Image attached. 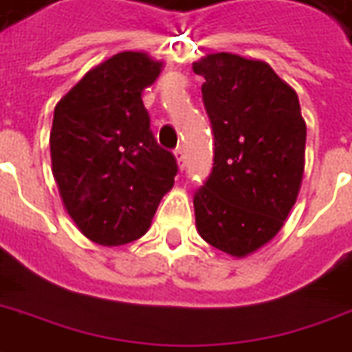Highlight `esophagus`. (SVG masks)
I'll return each instance as SVG.
<instances>
[{
  "label": "esophagus",
  "mask_w": 352,
  "mask_h": 352,
  "mask_svg": "<svg viewBox=\"0 0 352 352\" xmlns=\"http://www.w3.org/2000/svg\"><path fill=\"white\" fill-rule=\"evenodd\" d=\"M175 156H177V164H179V168L184 169V151H183V146H177Z\"/></svg>",
  "instance_id": "obj_1"
}]
</instances>
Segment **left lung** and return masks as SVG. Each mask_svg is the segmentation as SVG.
I'll return each mask as SVG.
<instances>
[{"label": "left lung", "instance_id": "left-lung-1", "mask_svg": "<svg viewBox=\"0 0 352 352\" xmlns=\"http://www.w3.org/2000/svg\"><path fill=\"white\" fill-rule=\"evenodd\" d=\"M213 131V168L194 192L200 236L245 257L278 232L303 177L307 127L296 91L263 60L215 53L194 63Z\"/></svg>", "mask_w": 352, "mask_h": 352}]
</instances>
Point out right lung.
<instances>
[{
    "label": "right lung",
    "mask_w": 352,
    "mask_h": 352,
    "mask_svg": "<svg viewBox=\"0 0 352 352\" xmlns=\"http://www.w3.org/2000/svg\"><path fill=\"white\" fill-rule=\"evenodd\" d=\"M162 63L125 51L83 76L55 108L51 162L60 198L83 234L100 245L141 238L177 160L160 146L141 93Z\"/></svg>",
    "instance_id": "right-lung-1"
}]
</instances>
